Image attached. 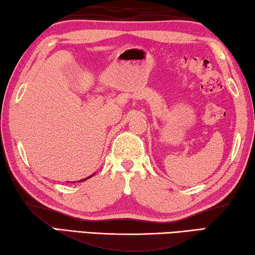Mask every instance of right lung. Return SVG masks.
<instances>
[{"mask_svg":"<svg viewBox=\"0 0 255 255\" xmlns=\"http://www.w3.org/2000/svg\"><path fill=\"white\" fill-rule=\"evenodd\" d=\"M92 175H93V174H92ZM92 175H90V177L85 178V179H83V180H80V181H78V182H81V181H85V180H88V179H90V178H92Z\"/></svg>","mask_w":255,"mask_h":255,"instance_id":"1","label":"right lung"}]
</instances>
